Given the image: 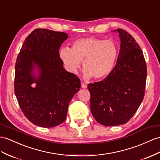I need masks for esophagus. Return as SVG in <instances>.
I'll return each instance as SVG.
<instances>
[{
  "mask_svg": "<svg viewBox=\"0 0 160 160\" xmlns=\"http://www.w3.org/2000/svg\"><path fill=\"white\" fill-rule=\"evenodd\" d=\"M81 87L82 88H86L87 87V85L85 83H84V82H82L81 83Z\"/></svg>",
  "mask_w": 160,
  "mask_h": 160,
  "instance_id": "1",
  "label": "esophagus"
}]
</instances>
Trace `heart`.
I'll list each match as a JSON object with an SVG mask.
<instances>
[{
  "instance_id": "b5f03b06",
  "label": "heart",
  "mask_w": 160,
  "mask_h": 160,
  "mask_svg": "<svg viewBox=\"0 0 160 160\" xmlns=\"http://www.w3.org/2000/svg\"><path fill=\"white\" fill-rule=\"evenodd\" d=\"M118 47L112 40L87 37L76 40L72 48H63L59 57L67 70L76 74L83 61V76L101 80L108 77L116 66Z\"/></svg>"
}]
</instances>
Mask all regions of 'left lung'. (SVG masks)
Here are the masks:
<instances>
[{"label": "left lung", "instance_id": "8db88e82", "mask_svg": "<svg viewBox=\"0 0 160 160\" xmlns=\"http://www.w3.org/2000/svg\"><path fill=\"white\" fill-rule=\"evenodd\" d=\"M120 50L113 70L103 80L89 84L91 111L99 124H124L137 111L145 95L147 65L136 40L122 29Z\"/></svg>", "mask_w": 160, "mask_h": 160}]
</instances>
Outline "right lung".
I'll use <instances>...</instances> for the list:
<instances>
[{"label": "right lung", "mask_w": 160, "mask_h": 160, "mask_svg": "<svg viewBox=\"0 0 160 160\" xmlns=\"http://www.w3.org/2000/svg\"><path fill=\"white\" fill-rule=\"evenodd\" d=\"M68 38L65 32L36 29L24 41L16 61L14 90L19 107L28 120L43 128L65 120L69 102L81 87L59 57V49Z\"/></svg>", "instance_id": "right-lung-1"}]
</instances>
